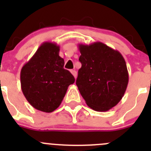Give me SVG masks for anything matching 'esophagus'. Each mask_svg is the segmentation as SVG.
Segmentation results:
<instances>
[{"label":"esophagus","mask_w":151,"mask_h":151,"mask_svg":"<svg viewBox=\"0 0 151 151\" xmlns=\"http://www.w3.org/2000/svg\"><path fill=\"white\" fill-rule=\"evenodd\" d=\"M71 73L72 74V75L74 76V78L77 77V71H76L75 70H71Z\"/></svg>","instance_id":"1"}]
</instances>
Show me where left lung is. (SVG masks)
Returning a JSON list of instances; mask_svg holds the SVG:
<instances>
[{"label":"left lung","instance_id":"1","mask_svg":"<svg viewBox=\"0 0 151 151\" xmlns=\"http://www.w3.org/2000/svg\"><path fill=\"white\" fill-rule=\"evenodd\" d=\"M78 47L82 66L76 85L80 94L93 110H109L122 99L129 83L126 61L119 51L100 42Z\"/></svg>","mask_w":151,"mask_h":151}]
</instances>
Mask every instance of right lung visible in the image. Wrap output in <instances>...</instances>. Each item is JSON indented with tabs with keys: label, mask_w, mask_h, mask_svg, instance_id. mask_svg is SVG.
Listing matches in <instances>:
<instances>
[{
	"label": "right lung",
	"mask_w": 151,
	"mask_h": 151,
	"mask_svg": "<svg viewBox=\"0 0 151 151\" xmlns=\"http://www.w3.org/2000/svg\"><path fill=\"white\" fill-rule=\"evenodd\" d=\"M60 47L44 42L20 72L22 91L35 109L52 112L61 104L74 76L63 68L64 60L59 56Z\"/></svg>",
	"instance_id": "obj_1"
}]
</instances>
